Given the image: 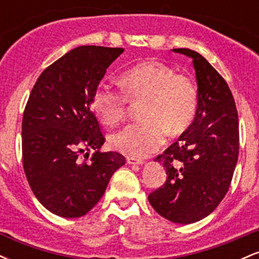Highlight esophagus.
I'll use <instances>...</instances> for the list:
<instances>
[{
  "label": "esophagus",
  "mask_w": 259,
  "mask_h": 259,
  "mask_svg": "<svg viewBox=\"0 0 259 259\" xmlns=\"http://www.w3.org/2000/svg\"><path fill=\"white\" fill-rule=\"evenodd\" d=\"M126 162H127V164H138V165L144 164V160L138 159V158H133V157H127Z\"/></svg>",
  "instance_id": "esophagus-1"
}]
</instances>
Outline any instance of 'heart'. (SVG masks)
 I'll use <instances>...</instances> for the list:
<instances>
[{"label": "heart", "instance_id": "1", "mask_svg": "<svg viewBox=\"0 0 259 259\" xmlns=\"http://www.w3.org/2000/svg\"><path fill=\"white\" fill-rule=\"evenodd\" d=\"M123 92L100 84L92 94L91 105L106 125L125 117L127 103L142 102L144 120L129 124L109 139L113 148L134 158H144L164 144L167 133L179 134L194 119L197 111V89L191 79L177 74L162 62H141L120 74Z\"/></svg>", "mask_w": 259, "mask_h": 259}]
</instances>
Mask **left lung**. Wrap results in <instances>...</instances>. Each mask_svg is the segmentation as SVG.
<instances>
[{"instance_id": "obj_1", "label": "left lung", "mask_w": 259, "mask_h": 259, "mask_svg": "<svg viewBox=\"0 0 259 259\" xmlns=\"http://www.w3.org/2000/svg\"><path fill=\"white\" fill-rule=\"evenodd\" d=\"M192 59L197 111L192 124L156 159L167 180L148 195L153 209L175 224L209 215L227 195L239 157V118L230 89L200 53L174 49Z\"/></svg>"}]
</instances>
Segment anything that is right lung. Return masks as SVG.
I'll return each instance as SVG.
<instances>
[{
    "mask_svg": "<svg viewBox=\"0 0 259 259\" xmlns=\"http://www.w3.org/2000/svg\"><path fill=\"white\" fill-rule=\"evenodd\" d=\"M123 52L79 46L47 67L32 88L23 115V167L35 197L53 214L85 215L125 164L120 153L99 151L105 138L91 111L95 89ZM84 148L95 151L88 163L77 158Z\"/></svg>",
    "mask_w": 259,
    "mask_h": 259,
    "instance_id": "add662e5",
    "label": "right lung"
}]
</instances>
